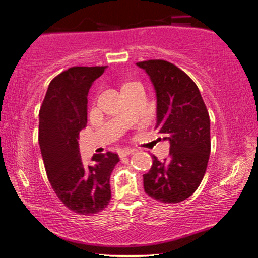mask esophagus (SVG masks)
Here are the masks:
<instances>
[{"label": "esophagus", "mask_w": 258, "mask_h": 258, "mask_svg": "<svg viewBox=\"0 0 258 258\" xmlns=\"http://www.w3.org/2000/svg\"><path fill=\"white\" fill-rule=\"evenodd\" d=\"M134 152H135L134 149H124V150H122V151L119 152V155H120L121 159H123L125 157H128V155H130L132 153H134Z\"/></svg>", "instance_id": "obj_1"}]
</instances>
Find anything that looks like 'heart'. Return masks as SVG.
Returning <instances> with one entry per match:
<instances>
[{"mask_svg":"<svg viewBox=\"0 0 258 258\" xmlns=\"http://www.w3.org/2000/svg\"><path fill=\"white\" fill-rule=\"evenodd\" d=\"M129 83H132V82H128V83H125V84H129ZM125 84H124V86H125Z\"/></svg>","mask_w":258,"mask_h":258,"instance_id":"heart-1","label":"heart"}]
</instances>
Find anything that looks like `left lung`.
I'll return each instance as SVG.
<instances>
[{
    "mask_svg": "<svg viewBox=\"0 0 258 258\" xmlns=\"http://www.w3.org/2000/svg\"><path fill=\"white\" fill-rule=\"evenodd\" d=\"M157 94V125L170 143L169 158L143 175L144 189L153 199L177 204L191 197L204 178L210 154V120L199 88L171 62L139 61Z\"/></svg>",
    "mask_w": 258,
    "mask_h": 258,
    "instance_id": "obj_1",
    "label": "left lung"
}]
</instances>
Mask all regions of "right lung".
I'll list each match as a JSON object with an SVG mask.
<instances>
[{
	"label": "right lung",
	"instance_id": "1",
	"mask_svg": "<svg viewBox=\"0 0 258 258\" xmlns=\"http://www.w3.org/2000/svg\"><path fill=\"white\" fill-rule=\"evenodd\" d=\"M106 66H74L50 82L39 113V143L54 193L72 212L97 214L111 200L109 177L120 161L112 152L94 154L83 164L79 134L87 125L88 92Z\"/></svg>",
	"mask_w": 258,
	"mask_h": 258
}]
</instances>
